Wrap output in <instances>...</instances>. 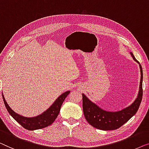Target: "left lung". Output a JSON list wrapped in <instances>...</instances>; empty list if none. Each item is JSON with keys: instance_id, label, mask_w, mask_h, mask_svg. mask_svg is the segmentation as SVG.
<instances>
[{"instance_id": "left-lung-1", "label": "left lung", "mask_w": 149, "mask_h": 149, "mask_svg": "<svg viewBox=\"0 0 149 149\" xmlns=\"http://www.w3.org/2000/svg\"><path fill=\"white\" fill-rule=\"evenodd\" d=\"M132 57L139 64L140 70V81L138 95L132 103L121 111H109L100 108L95 102L91 101L84 94H82L83 111L85 118L92 126L102 130H113L120 127L127 122L137 112L141 103L142 98V79L143 74L140 63L136 59L132 52Z\"/></svg>"}]
</instances>
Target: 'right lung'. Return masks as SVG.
Wrapping results in <instances>:
<instances>
[{"label":"right lung","instance_id":"right-lung-1","mask_svg":"<svg viewBox=\"0 0 149 149\" xmlns=\"http://www.w3.org/2000/svg\"><path fill=\"white\" fill-rule=\"evenodd\" d=\"M70 93V91L65 92L54 100L53 103L45 111L42 113L38 116L31 117H24L22 115L17 113L9 107L7 100H5L3 93V98L8 112L13 117L15 120L17 121L24 128L28 130L33 131L35 130L42 129L49 126L54 122V121L55 120V119L57 117L58 113H59L61 107L63 102L65 98Z\"/></svg>","mask_w":149,"mask_h":149}]
</instances>
